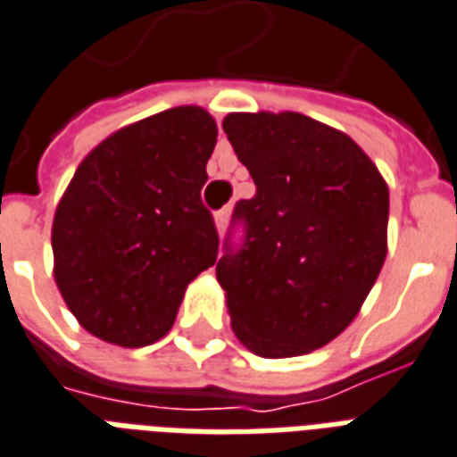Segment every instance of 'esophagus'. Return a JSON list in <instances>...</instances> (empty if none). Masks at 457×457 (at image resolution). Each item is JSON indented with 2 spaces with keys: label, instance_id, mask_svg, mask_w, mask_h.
Returning a JSON list of instances; mask_svg holds the SVG:
<instances>
[{
  "label": "esophagus",
  "instance_id": "obj_1",
  "mask_svg": "<svg viewBox=\"0 0 457 457\" xmlns=\"http://www.w3.org/2000/svg\"><path fill=\"white\" fill-rule=\"evenodd\" d=\"M229 213H232V208H220L218 213H215V228H218V232H225L228 229V222H229Z\"/></svg>",
  "mask_w": 457,
  "mask_h": 457
}]
</instances>
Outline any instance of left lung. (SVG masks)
<instances>
[{"instance_id":"left-lung-1","label":"left lung","mask_w":457,"mask_h":457,"mask_svg":"<svg viewBox=\"0 0 457 457\" xmlns=\"http://www.w3.org/2000/svg\"><path fill=\"white\" fill-rule=\"evenodd\" d=\"M229 144L253 184L237 201L215 266L232 330L253 354L319 350L343 333L386 259L388 187L343 131L299 112L228 114Z\"/></svg>"}]
</instances>
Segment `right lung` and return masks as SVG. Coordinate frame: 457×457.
Wrapping results in <instances>:
<instances>
[{
  "mask_svg": "<svg viewBox=\"0 0 457 457\" xmlns=\"http://www.w3.org/2000/svg\"><path fill=\"white\" fill-rule=\"evenodd\" d=\"M218 127L172 107L104 138L76 170L52 225L54 280L83 328L144 347L165 336L187 285L218 259L201 201Z\"/></svg>",
  "mask_w": 457,
  "mask_h": 457,
  "instance_id": "obj_1",
  "label": "right lung"
}]
</instances>
